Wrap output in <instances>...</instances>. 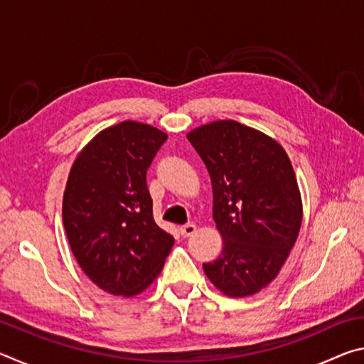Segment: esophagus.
Returning a JSON list of instances; mask_svg holds the SVG:
<instances>
[{"label": "esophagus", "instance_id": "esophagus-1", "mask_svg": "<svg viewBox=\"0 0 364 364\" xmlns=\"http://www.w3.org/2000/svg\"><path fill=\"white\" fill-rule=\"evenodd\" d=\"M196 225H193V223H188V225H183L181 228H180V232H181V236L183 237H189V236H193V234L196 232Z\"/></svg>", "mask_w": 364, "mask_h": 364}]
</instances>
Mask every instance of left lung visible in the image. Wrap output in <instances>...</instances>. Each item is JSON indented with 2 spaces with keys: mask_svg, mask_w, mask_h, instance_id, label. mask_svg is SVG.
<instances>
[{
  "mask_svg": "<svg viewBox=\"0 0 364 364\" xmlns=\"http://www.w3.org/2000/svg\"><path fill=\"white\" fill-rule=\"evenodd\" d=\"M213 189V220L223 237L217 260L204 263L228 297L254 295L273 281L297 241L301 197L291 160L267 134L236 120L188 133Z\"/></svg>",
  "mask_w": 364,
  "mask_h": 364,
  "instance_id": "obj_1",
  "label": "left lung"
}]
</instances>
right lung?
<instances>
[{"label": "right lung", "mask_w": 364, "mask_h": 364, "mask_svg": "<svg viewBox=\"0 0 364 364\" xmlns=\"http://www.w3.org/2000/svg\"><path fill=\"white\" fill-rule=\"evenodd\" d=\"M167 133L133 120L96 134L65 184L63 220L80 268L97 287L133 297L160 274L175 239L152 217L146 173Z\"/></svg>", "instance_id": "add662e5"}]
</instances>
